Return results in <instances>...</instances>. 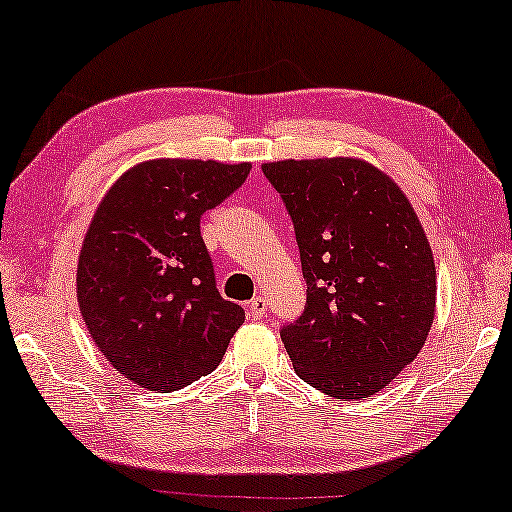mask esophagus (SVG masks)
<instances>
[{
  "label": "esophagus",
  "mask_w": 512,
  "mask_h": 512,
  "mask_svg": "<svg viewBox=\"0 0 512 512\" xmlns=\"http://www.w3.org/2000/svg\"><path fill=\"white\" fill-rule=\"evenodd\" d=\"M249 315L254 317V320H263V317L267 315V299L265 297H254L249 301Z\"/></svg>",
  "instance_id": "esophagus-1"
}]
</instances>
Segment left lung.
I'll list each match as a JSON object with an SVG mask.
<instances>
[{"label": "left lung", "instance_id": "8db88e82", "mask_svg": "<svg viewBox=\"0 0 512 512\" xmlns=\"http://www.w3.org/2000/svg\"><path fill=\"white\" fill-rule=\"evenodd\" d=\"M297 233L306 308L281 329L295 372L335 399L372 397L429 338L435 263L413 204L363 158L263 163Z\"/></svg>", "mask_w": 512, "mask_h": 512}]
</instances>
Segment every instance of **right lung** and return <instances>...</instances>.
<instances>
[{"instance_id": "add662e5", "label": "right lung", "mask_w": 512, "mask_h": 512, "mask_svg": "<svg viewBox=\"0 0 512 512\" xmlns=\"http://www.w3.org/2000/svg\"><path fill=\"white\" fill-rule=\"evenodd\" d=\"M251 163L152 158L99 201L83 238L77 299L88 333L124 379L172 392L213 372L245 311L222 299L199 217Z\"/></svg>"}]
</instances>
